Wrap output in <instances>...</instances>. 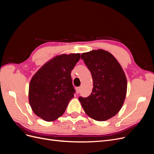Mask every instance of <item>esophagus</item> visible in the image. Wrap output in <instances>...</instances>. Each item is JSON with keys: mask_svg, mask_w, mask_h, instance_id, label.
Here are the masks:
<instances>
[{"mask_svg": "<svg viewBox=\"0 0 154 154\" xmlns=\"http://www.w3.org/2000/svg\"><path fill=\"white\" fill-rule=\"evenodd\" d=\"M81 91V88L80 87H77L76 88V94H79V93Z\"/></svg>", "mask_w": 154, "mask_h": 154, "instance_id": "esophagus-1", "label": "esophagus"}]
</instances>
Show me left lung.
Masks as SVG:
<instances>
[{
	"label": "left lung",
	"instance_id": "left-lung-1",
	"mask_svg": "<svg viewBox=\"0 0 154 154\" xmlns=\"http://www.w3.org/2000/svg\"><path fill=\"white\" fill-rule=\"evenodd\" d=\"M91 71L92 91L87 97H79L85 112L90 118L103 122L117 114L122 109L127 94V81L118 60L103 49L82 53Z\"/></svg>",
	"mask_w": 154,
	"mask_h": 154
}]
</instances>
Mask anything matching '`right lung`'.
I'll return each instance as SVG.
<instances>
[{"instance_id": "obj_1", "label": "right lung", "mask_w": 154, "mask_h": 154, "mask_svg": "<svg viewBox=\"0 0 154 154\" xmlns=\"http://www.w3.org/2000/svg\"><path fill=\"white\" fill-rule=\"evenodd\" d=\"M80 58V53L57 56L32 76L29 87V101L39 118L53 122L63 114L75 93L71 73Z\"/></svg>"}]
</instances>
